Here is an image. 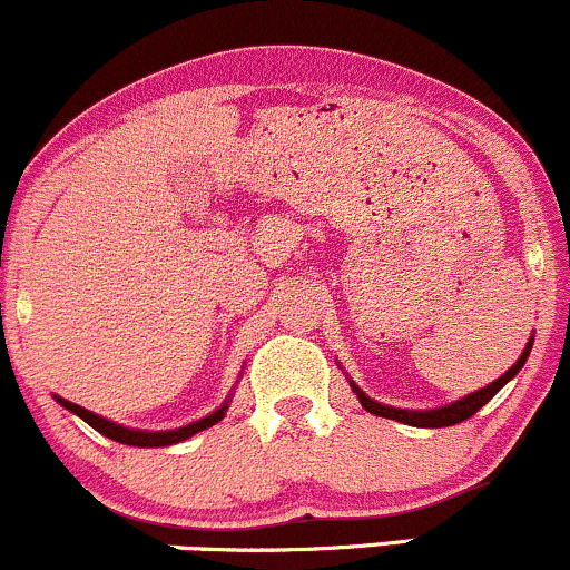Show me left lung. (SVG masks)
<instances>
[{"label": "left lung", "instance_id": "obj_1", "mask_svg": "<svg viewBox=\"0 0 570 570\" xmlns=\"http://www.w3.org/2000/svg\"><path fill=\"white\" fill-rule=\"evenodd\" d=\"M533 341H535V333L528 337V343H524V348H522V356H519L514 365H511L509 371L503 373V376L492 381V384L481 386V390H476V392H471V395L452 400V403H446V405H438V409H424V411L395 409V405H384V403H379V400L367 397L365 392H362L352 379H348V384H352L354 395L362 403V409L371 411V414L384 416V419H395V422L411 424V428H452V424L465 422V419H471L473 414H476L481 405L490 403V400L495 397L498 392L503 390V386L509 384V381L514 379L519 371H522L524 362H528V356H530V348H533ZM341 371H343V367H341Z\"/></svg>", "mask_w": 570, "mask_h": 570}]
</instances>
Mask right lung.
Wrapping results in <instances>:
<instances>
[{"label": "right lung", "instance_id": "add662e5", "mask_svg": "<svg viewBox=\"0 0 570 570\" xmlns=\"http://www.w3.org/2000/svg\"><path fill=\"white\" fill-rule=\"evenodd\" d=\"M53 400L61 405V409H67L70 414L83 419V422L89 424V428L97 430V433L110 438V441L127 443V446H140V449H159V446H173V443L186 441V438L203 433V430L214 428L216 422H222L224 414H227L229 403H233V395L224 400L216 411H210L208 416H203V419H197V422H189V424H184V428H175V430H135V428H127V424L110 422V419L94 414V411L83 409V405L70 403V400H65L59 395H53Z\"/></svg>", "mask_w": 570, "mask_h": 570}]
</instances>
